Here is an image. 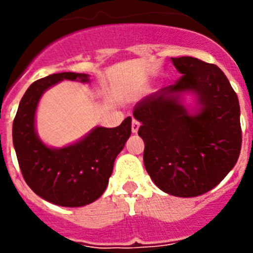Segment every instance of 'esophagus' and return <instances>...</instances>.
I'll list each match as a JSON object with an SVG mask.
<instances>
[{
  "mask_svg": "<svg viewBox=\"0 0 253 253\" xmlns=\"http://www.w3.org/2000/svg\"><path fill=\"white\" fill-rule=\"evenodd\" d=\"M139 126H140V123L138 122L137 119H133V122H131V131H133V133H137Z\"/></svg>",
  "mask_w": 253,
  "mask_h": 253,
  "instance_id": "1",
  "label": "esophagus"
}]
</instances>
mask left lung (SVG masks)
<instances>
[{
  "label": "left lung",
  "mask_w": 253,
  "mask_h": 253,
  "mask_svg": "<svg viewBox=\"0 0 253 253\" xmlns=\"http://www.w3.org/2000/svg\"><path fill=\"white\" fill-rule=\"evenodd\" d=\"M171 60L182 76L140 100L133 115L142 123L143 161L154 184L169 195L194 198L214 189L240 157V102L215 64L193 57ZM185 89L198 95V116L179 104L175 93Z\"/></svg>",
  "instance_id": "8db88e82"
}]
</instances>
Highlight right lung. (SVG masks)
<instances>
[{"label":"right lung","instance_id":"add662e5","mask_svg":"<svg viewBox=\"0 0 253 253\" xmlns=\"http://www.w3.org/2000/svg\"><path fill=\"white\" fill-rule=\"evenodd\" d=\"M88 81L87 75L55 73L40 78L22 96L13 119L12 139L22 177L40 198L55 205L84 207L104 194L116 156L131 133L128 116L116 128L99 126L72 146L51 149L35 133L34 118L44 91L63 80Z\"/></svg>","mask_w":253,"mask_h":253}]
</instances>
